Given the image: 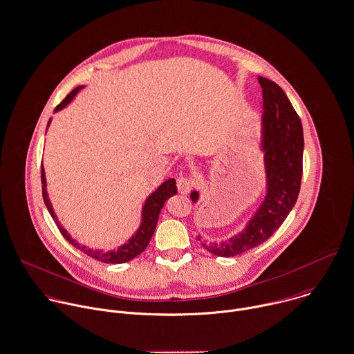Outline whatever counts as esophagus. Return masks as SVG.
<instances>
[{"label": "esophagus", "instance_id": "esophagus-1", "mask_svg": "<svg viewBox=\"0 0 354 354\" xmlns=\"http://www.w3.org/2000/svg\"><path fill=\"white\" fill-rule=\"evenodd\" d=\"M192 187H194V181H192L191 177H188V176H180V177L177 178V189H178V192H180L181 195L189 194V191L192 189Z\"/></svg>", "mask_w": 354, "mask_h": 354}]
</instances>
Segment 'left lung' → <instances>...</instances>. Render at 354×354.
<instances>
[{
	"label": "left lung",
	"instance_id": "obj_1",
	"mask_svg": "<svg viewBox=\"0 0 354 354\" xmlns=\"http://www.w3.org/2000/svg\"><path fill=\"white\" fill-rule=\"evenodd\" d=\"M263 97L262 149L265 152V201L240 234L220 243H202L214 255L234 257L251 250L273 235L292 210L301 189L304 130L283 89L270 80L258 78ZM198 192L191 194L192 202ZM202 236H198L201 240Z\"/></svg>",
	"mask_w": 354,
	"mask_h": 354
}]
</instances>
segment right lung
I'll return each instance as SVG.
<instances>
[{
  "label": "right lung",
  "instance_id": "right-lung-1",
  "mask_svg": "<svg viewBox=\"0 0 354 354\" xmlns=\"http://www.w3.org/2000/svg\"><path fill=\"white\" fill-rule=\"evenodd\" d=\"M84 86H78L75 88L74 91H71L66 99L56 107L55 111H59L62 109H64L71 100L73 97L78 93V91H81ZM41 183H42V198H44V202H45V206L48 207V212L49 214L52 216V218L55 220L60 234L63 235V237L71 243L74 247H77L78 250H81L84 254L97 259V261H102V262H106V263H123V262H127L133 258H136L137 255H140L148 245L151 237L155 232V228H156V224H158V218H159V214H160V210L165 205V202L171 198L173 195L177 194V187H176V180L174 178H170L167 181H165L152 195H149V198L147 199L144 207H142V223L138 228V231L136 232V235L133 236L126 244H123L122 247H119L117 251H109V252H103V251H99V250H92V248H88L86 245H82L80 243H77L74 239H71V236L67 234V231L60 225V223L57 221V217L55 216L53 213V209H52V205L48 199V194H46V181H45V171H44V167L41 166Z\"/></svg>",
  "mask_w": 354,
  "mask_h": 354
}]
</instances>
